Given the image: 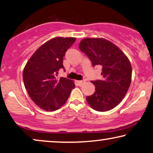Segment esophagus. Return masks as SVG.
Wrapping results in <instances>:
<instances>
[{
    "label": "esophagus",
    "instance_id": "esophagus-1",
    "mask_svg": "<svg viewBox=\"0 0 153 153\" xmlns=\"http://www.w3.org/2000/svg\"><path fill=\"white\" fill-rule=\"evenodd\" d=\"M77 82L79 86H81L83 83H85V80H79V81H77Z\"/></svg>",
    "mask_w": 153,
    "mask_h": 153
}]
</instances>
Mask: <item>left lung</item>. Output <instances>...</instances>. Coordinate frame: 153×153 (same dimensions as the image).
Returning <instances> with one entry per match:
<instances>
[{
	"label": "left lung",
	"mask_w": 153,
	"mask_h": 153,
	"mask_svg": "<svg viewBox=\"0 0 153 153\" xmlns=\"http://www.w3.org/2000/svg\"><path fill=\"white\" fill-rule=\"evenodd\" d=\"M79 48L88 56L92 65L102 66V79L91 81L96 91L87 96L91 108L106 111L117 107L125 97L132 80V66L119 47L103 38H85Z\"/></svg>",
	"instance_id": "left-lung-1"
}]
</instances>
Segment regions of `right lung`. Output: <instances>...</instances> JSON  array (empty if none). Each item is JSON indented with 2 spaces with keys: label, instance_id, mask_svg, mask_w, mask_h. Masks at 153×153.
<instances>
[{
  "label": "right lung",
  "instance_id": "obj_1",
  "mask_svg": "<svg viewBox=\"0 0 153 153\" xmlns=\"http://www.w3.org/2000/svg\"><path fill=\"white\" fill-rule=\"evenodd\" d=\"M75 37H55L42 45L25 64L23 79L25 89L33 102L46 111H55L65 104L74 81L57 77L64 68L63 57L76 42Z\"/></svg>",
  "mask_w": 153,
  "mask_h": 153
}]
</instances>
